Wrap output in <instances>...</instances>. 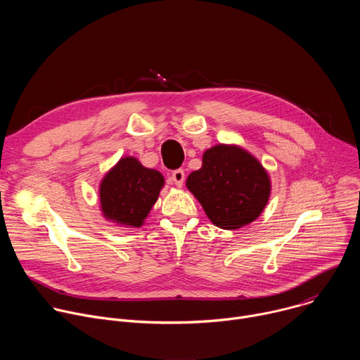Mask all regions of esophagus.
<instances>
[{
	"instance_id": "34e87169",
	"label": "esophagus",
	"mask_w": 360,
	"mask_h": 360,
	"mask_svg": "<svg viewBox=\"0 0 360 360\" xmlns=\"http://www.w3.org/2000/svg\"><path fill=\"white\" fill-rule=\"evenodd\" d=\"M171 179L174 181V184H175L176 186H182L184 179H185V172H184V169H175V171L172 172V175H171Z\"/></svg>"
}]
</instances>
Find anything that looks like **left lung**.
I'll return each mask as SVG.
<instances>
[{
	"label": "left lung",
	"mask_w": 360,
	"mask_h": 360,
	"mask_svg": "<svg viewBox=\"0 0 360 360\" xmlns=\"http://www.w3.org/2000/svg\"><path fill=\"white\" fill-rule=\"evenodd\" d=\"M186 186L222 229H239L255 221L271 193L269 176L259 161L238 146L222 143L203 153L202 168L188 176Z\"/></svg>",
	"instance_id": "left-lung-1"
}]
</instances>
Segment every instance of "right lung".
<instances>
[{
    "label": "right lung",
    "mask_w": 360,
    "mask_h": 360,
    "mask_svg": "<svg viewBox=\"0 0 360 360\" xmlns=\"http://www.w3.org/2000/svg\"><path fill=\"white\" fill-rule=\"evenodd\" d=\"M164 176L141 165L132 157L122 158L102 179L101 210L105 218L121 225L138 228L157 202Z\"/></svg>",
    "instance_id": "obj_1"
}]
</instances>
